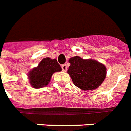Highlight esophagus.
<instances>
[{
    "mask_svg": "<svg viewBox=\"0 0 131 131\" xmlns=\"http://www.w3.org/2000/svg\"><path fill=\"white\" fill-rule=\"evenodd\" d=\"M61 68H62V70L64 71V72H66L67 69H68V67H67L66 64H63L61 66Z\"/></svg>",
    "mask_w": 131,
    "mask_h": 131,
    "instance_id": "1",
    "label": "esophagus"
}]
</instances>
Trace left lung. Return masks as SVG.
<instances>
[{"instance_id":"obj_1","label":"left lung","mask_w":131,"mask_h":131,"mask_svg":"<svg viewBox=\"0 0 131 131\" xmlns=\"http://www.w3.org/2000/svg\"><path fill=\"white\" fill-rule=\"evenodd\" d=\"M70 66L68 73L73 83L84 91L99 87L106 76V68L102 63L93 59H83L76 56L69 59Z\"/></svg>"}]
</instances>
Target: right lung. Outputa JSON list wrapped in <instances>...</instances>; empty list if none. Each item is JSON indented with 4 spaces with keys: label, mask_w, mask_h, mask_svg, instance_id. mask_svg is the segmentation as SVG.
Listing matches in <instances>:
<instances>
[{
    "label": "right lung",
    "mask_w": 131,
    "mask_h": 131,
    "mask_svg": "<svg viewBox=\"0 0 131 131\" xmlns=\"http://www.w3.org/2000/svg\"><path fill=\"white\" fill-rule=\"evenodd\" d=\"M61 70V68L56 59H51L49 57L44 58L37 68L30 71L28 74L30 84L36 89L43 87L49 83L54 72Z\"/></svg>",
    "instance_id": "right-lung-1"
}]
</instances>
